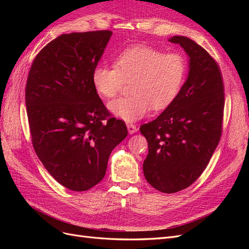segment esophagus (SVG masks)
<instances>
[{
  "label": "esophagus",
  "instance_id": "34e87169",
  "mask_svg": "<svg viewBox=\"0 0 249 249\" xmlns=\"http://www.w3.org/2000/svg\"><path fill=\"white\" fill-rule=\"evenodd\" d=\"M126 127H127V131H129L130 134H134V133H136L138 131V127L133 124H129L126 125Z\"/></svg>",
  "mask_w": 249,
  "mask_h": 249
}]
</instances>
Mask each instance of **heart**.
<instances>
[{
  "label": "heart",
  "instance_id": "b5f03b06",
  "mask_svg": "<svg viewBox=\"0 0 249 249\" xmlns=\"http://www.w3.org/2000/svg\"><path fill=\"white\" fill-rule=\"evenodd\" d=\"M186 60L178 53H163L145 44L120 52L114 66L97 65L92 71V84L105 99H113L124 82H130L132 95L109 104V110L124 122H136L150 109L163 110L175 101L186 77Z\"/></svg>",
  "mask_w": 249,
  "mask_h": 249
}]
</instances>
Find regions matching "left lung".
<instances>
[{"label":"left lung","mask_w":249,"mask_h":249,"mask_svg":"<svg viewBox=\"0 0 249 249\" xmlns=\"http://www.w3.org/2000/svg\"><path fill=\"white\" fill-rule=\"evenodd\" d=\"M189 57V73L178 96L153 122L140 126L147 140L143 162L147 182L163 193L186 189L196 180L219 143L224 86L209 53L185 36L169 39Z\"/></svg>","instance_id":"left-lung-1"}]
</instances>
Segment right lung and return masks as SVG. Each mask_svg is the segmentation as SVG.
<instances>
[{
  "label": "right lung",
  "instance_id": "add662e5",
  "mask_svg": "<svg viewBox=\"0 0 249 249\" xmlns=\"http://www.w3.org/2000/svg\"><path fill=\"white\" fill-rule=\"evenodd\" d=\"M111 31L62 34L30 69L26 106L36 155L59 184L86 191L106 175L110 154L126 136L92 84V71Z\"/></svg>",
  "mask_w": 249,
  "mask_h": 249
}]
</instances>
